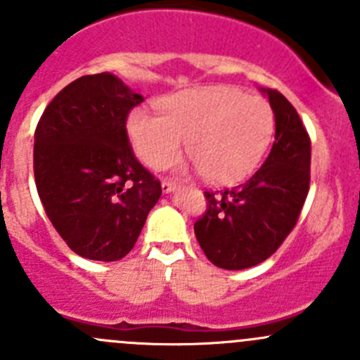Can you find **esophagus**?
I'll return each mask as SVG.
<instances>
[{
    "label": "esophagus",
    "instance_id": "esophagus-1",
    "mask_svg": "<svg viewBox=\"0 0 360 360\" xmlns=\"http://www.w3.org/2000/svg\"><path fill=\"white\" fill-rule=\"evenodd\" d=\"M177 186H179V183H177V181H172V179H165L162 183V188H163V191H165V193H170V191L176 190Z\"/></svg>",
    "mask_w": 360,
    "mask_h": 360
}]
</instances>
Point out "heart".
<instances>
[{
  "instance_id": "heart-1",
  "label": "heart",
  "mask_w": 360,
  "mask_h": 360,
  "mask_svg": "<svg viewBox=\"0 0 360 360\" xmlns=\"http://www.w3.org/2000/svg\"><path fill=\"white\" fill-rule=\"evenodd\" d=\"M158 116L130 112L127 132L136 155L162 169L181 153V141L209 183L235 184L249 177L270 148L275 115L270 104L233 86H205L163 97Z\"/></svg>"
}]
</instances>
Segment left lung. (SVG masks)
Returning a JSON list of instances; mask_svg holds the SVG:
<instances>
[{
	"instance_id": "8db88e82",
	"label": "left lung",
	"mask_w": 360,
	"mask_h": 360,
	"mask_svg": "<svg viewBox=\"0 0 360 360\" xmlns=\"http://www.w3.org/2000/svg\"><path fill=\"white\" fill-rule=\"evenodd\" d=\"M275 115V143L252 177L235 188L205 191L207 210L195 235L207 259L245 270L271 256L296 226L310 188L311 143L294 106L263 90Z\"/></svg>"
}]
</instances>
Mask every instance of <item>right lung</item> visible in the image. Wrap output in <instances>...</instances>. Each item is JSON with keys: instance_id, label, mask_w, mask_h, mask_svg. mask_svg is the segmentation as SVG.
I'll return each mask as SVG.
<instances>
[{"instance_id": "1", "label": "right lung", "mask_w": 360, "mask_h": 360, "mask_svg": "<svg viewBox=\"0 0 360 360\" xmlns=\"http://www.w3.org/2000/svg\"><path fill=\"white\" fill-rule=\"evenodd\" d=\"M143 103L111 72L64 86L34 132V181L49 219L78 256L130 252L162 184L134 155L127 116Z\"/></svg>"}]
</instances>
